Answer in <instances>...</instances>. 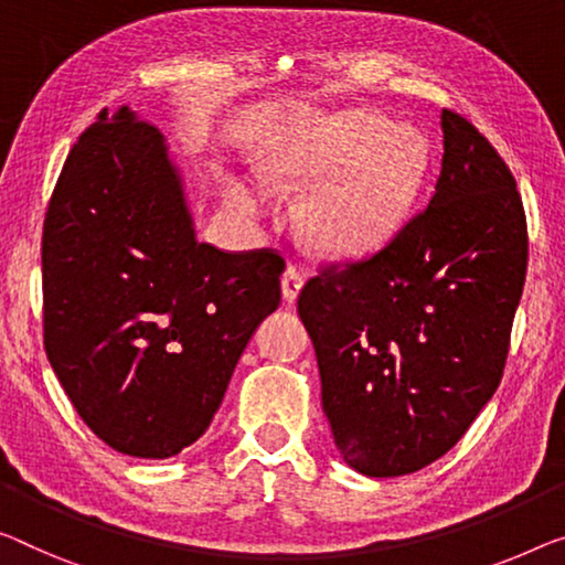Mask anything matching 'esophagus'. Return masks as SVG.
<instances>
[{"label":"esophagus","mask_w":565,"mask_h":565,"mask_svg":"<svg viewBox=\"0 0 565 565\" xmlns=\"http://www.w3.org/2000/svg\"><path fill=\"white\" fill-rule=\"evenodd\" d=\"M301 286H305V276H301V271L297 266H289L281 276V297L286 305H294V301L299 299V291Z\"/></svg>","instance_id":"esophagus-1"}]
</instances>
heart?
<instances>
[{
	"instance_id": "obj_1",
	"label": "heart",
	"mask_w": 565,
	"mask_h": 565,
	"mask_svg": "<svg viewBox=\"0 0 565 565\" xmlns=\"http://www.w3.org/2000/svg\"><path fill=\"white\" fill-rule=\"evenodd\" d=\"M274 177L317 184L299 210V225L324 254H360L381 246L408 221L426 177V145L408 126L381 116L344 111L297 157L274 167ZM228 205L246 215L266 210L264 192L225 180Z\"/></svg>"
}]
</instances>
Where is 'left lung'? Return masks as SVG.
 <instances>
[{
    "mask_svg": "<svg viewBox=\"0 0 565 565\" xmlns=\"http://www.w3.org/2000/svg\"><path fill=\"white\" fill-rule=\"evenodd\" d=\"M441 131L428 205L375 256L299 294L334 444L365 477L411 475L465 436L498 391L523 297L515 177L459 114L444 108Z\"/></svg>",
    "mask_w": 565,
    "mask_h": 565,
    "instance_id": "obj_1",
    "label": "left lung"
}]
</instances>
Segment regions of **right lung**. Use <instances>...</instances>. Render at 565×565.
Instances as JSON below:
<instances>
[{
	"mask_svg": "<svg viewBox=\"0 0 565 565\" xmlns=\"http://www.w3.org/2000/svg\"><path fill=\"white\" fill-rule=\"evenodd\" d=\"M284 260L198 241L154 126L106 111L67 154L42 231L45 352L111 449L167 459L207 431Z\"/></svg>",
	"mask_w": 565,
	"mask_h": 565,
	"instance_id": "right-lung-1",
	"label": "right lung"
}]
</instances>
